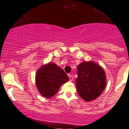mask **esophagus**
<instances>
[{
    "label": "esophagus",
    "mask_w": 129,
    "mask_h": 129,
    "mask_svg": "<svg viewBox=\"0 0 129 129\" xmlns=\"http://www.w3.org/2000/svg\"><path fill=\"white\" fill-rule=\"evenodd\" d=\"M68 77H69V80H70V81L73 80V77H72V76H71V74H69L68 75Z\"/></svg>",
    "instance_id": "obj_1"
}]
</instances>
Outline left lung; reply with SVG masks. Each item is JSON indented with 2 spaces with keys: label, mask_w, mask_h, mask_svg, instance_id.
Wrapping results in <instances>:
<instances>
[{
  "label": "left lung",
  "mask_w": 129,
  "mask_h": 129,
  "mask_svg": "<svg viewBox=\"0 0 129 129\" xmlns=\"http://www.w3.org/2000/svg\"><path fill=\"white\" fill-rule=\"evenodd\" d=\"M77 91L87 102L96 99L106 86V76L102 67L93 61H85L77 66Z\"/></svg>",
  "instance_id": "left-lung-1"
}]
</instances>
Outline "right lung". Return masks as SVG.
Masks as SVG:
<instances>
[{"instance_id":"1","label":"right lung","mask_w":129,"mask_h":129,"mask_svg":"<svg viewBox=\"0 0 129 129\" xmlns=\"http://www.w3.org/2000/svg\"><path fill=\"white\" fill-rule=\"evenodd\" d=\"M69 80L63 69L55 63H49L42 66L36 74V85L39 92L46 98L56 94L62 84Z\"/></svg>"}]
</instances>
